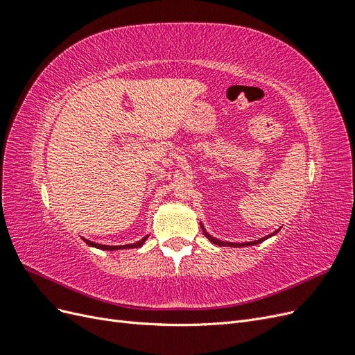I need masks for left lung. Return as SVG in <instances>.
Masks as SVG:
<instances>
[{
  "instance_id": "obj_1",
  "label": "left lung",
  "mask_w": 355,
  "mask_h": 355,
  "mask_svg": "<svg viewBox=\"0 0 355 355\" xmlns=\"http://www.w3.org/2000/svg\"><path fill=\"white\" fill-rule=\"evenodd\" d=\"M201 230H202V232H204V235H206V237L213 243V244H218V245H231V247H243V245H254V244H259V243H262L263 240H266V239H270V237H272V235H275L277 232H278V230L275 231V232H272V234H270L268 235V237H263V239H261V240H256V241H250V243H230V241H220V240H216V239H213L210 234H207L206 232V230H204L202 227H201Z\"/></svg>"
}]
</instances>
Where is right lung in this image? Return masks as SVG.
Returning <instances> with one entry per match:
<instances>
[{"label":"right lung","mask_w":355,"mask_h":355,"mask_svg":"<svg viewBox=\"0 0 355 355\" xmlns=\"http://www.w3.org/2000/svg\"><path fill=\"white\" fill-rule=\"evenodd\" d=\"M148 239V235L146 237H144L141 241H137V243H133V244H125V245H105V244H98V243H93V241H90V240H85V239H83L85 243H87L89 245H92V247H98V249H101V250H120V249H137V247H141L144 243H145V240Z\"/></svg>","instance_id":"1"}]
</instances>
